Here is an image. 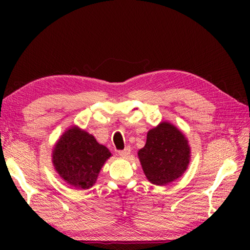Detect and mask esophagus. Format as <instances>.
<instances>
[{
    "instance_id": "34e87169",
    "label": "esophagus",
    "mask_w": 250,
    "mask_h": 250,
    "mask_svg": "<svg viewBox=\"0 0 250 250\" xmlns=\"http://www.w3.org/2000/svg\"><path fill=\"white\" fill-rule=\"evenodd\" d=\"M130 152H131V147L130 146H126L125 150L119 151V155L122 156V158H128V155L130 154Z\"/></svg>"
}]
</instances>
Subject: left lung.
<instances>
[{
    "label": "left lung",
    "mask_w": 250,
    "mask_h": 250,
    "mask_svg": "<svg viewBox=\"0 0 250 250\" xmlns=\"http://www.w3.org/2000/svg\"><path fill=\"white\" fill-rule=\"evenodd\" d=\"M138 156L146 179L152 184L163 186L186 171L191 149L185 135L164 121L147 132L146 146L139 150Z\"/></svg>",
    "instance_id": "obj_1"
}]
</instances>
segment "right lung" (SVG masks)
<instances>
[{"label":"right lung","instance_id":"right-lung-1","mask_svg":"<svg viewBox=\"0 0 250 250\" xmlns=\"http://www.w3.org/2000/svg\"><path fill=\"white\" fill-rule=\"evenodd\" d=\"M110 156V151L94 135L74 125L55 145L52 159L55 170L67 184L75 189H88Z\"/></svg>","mask_w":250,"mask_h":250}]
</instances>
